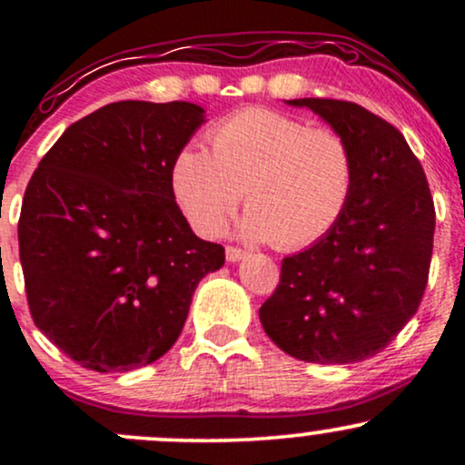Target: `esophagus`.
Masks as SVG:
<instances>
[{
    "label": "esophagus",
    "mask_w": 465,
    "mask_h": 465,
    "mask_svg": "<svg viewBox=\"0 0 465 465\" xmlns=\"http://www.w3.org/2000/svg\"><path fill=\"white\" fill-rule=\"evenodd\" d=\"M225 255H227V262H240L242 258H247V251H242L238 247H227Z\"/></svg>",
    "instance_id": "1"
}]
</instances>
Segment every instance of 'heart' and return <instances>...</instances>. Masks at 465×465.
I'll return each mask as SVG.
<instances>
[{
	"mask_svg": "<svg viewBox=\"0 0 465 465\" xmlns=\"http://www.w3.org/2000/svg\"><path fill=\"white\" fill-rule=\"evenodd\" d=\"M210 148L185 146L170 170L174 199L203 236L225 232L242 192L240 233L284 251L322 240L348 210L356 162L339 131L244 109L210 131Z\"/></svg>",
	"mask_w": 465,
	"mask_h": 465,
	"instance_id": "b5f03b06",
	"label": "heart"
}]
</instances>
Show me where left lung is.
Here are the masks:
<instances>
[{
	"instance_id": "1",
	"label": "left lung",
	"mask_w": 465,
	"mask_h": 465,
	"mask_svg": "<svg viewBox=\"0 0 465 465\" xmlns=\"http://www.w3.org/2000/svg\"><path fill=\"white\" fill-rule=\"evenodd\" d=\"M286 104L314 111L350 142L356 179L332 232L284 258L260 322L277 348L300 361H365L396 339L424 295L435 233L429 181L402 133L361 104Z\"/></svg>"
}]
</instances>
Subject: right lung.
I'll list each match as a JSON object with an SVG mask.
<instances>
[{
	"label": "right lung",
	"instance_id": "add662e5",
	"mask_svg": "<svg viewBox=\"0 0 465 465\" xmlns=\"http://www.w3.org/2000/svg\"><path fill=\"white\" fill-rule=\"evenodd\" d=\"M205 122L192 103L122 100L74 122L32 174L19 260L36 328L87 370L131 371L174 345L225 249L192 232L170 170Z\"/></svg>",
	"mask_w": 465,
	"mask_h": 465
}]
</instances>
